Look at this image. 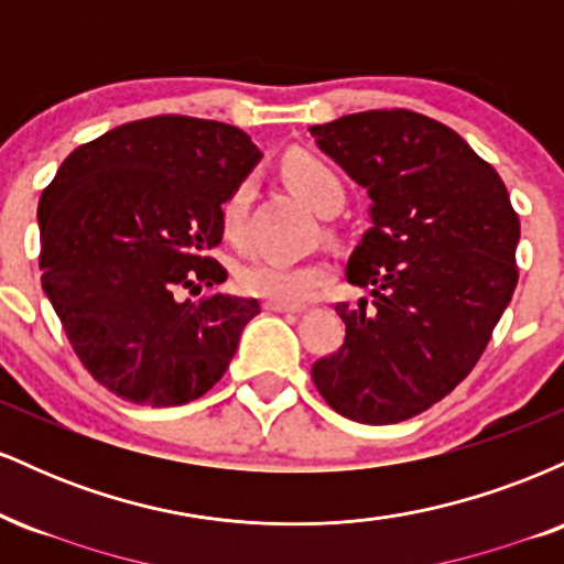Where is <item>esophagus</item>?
<instances>
[{"mask_svg": "<svg viewBox=\"0 0 564 564\" xmlns=\"http://www.w3.org/2000/svg\"><path fill=\"white\" fill-rule=\"evenodd\" d=\"M262 307L268 310V313H302L300 304H283V302H273V300L264 302Z\"/></svg>", "mask_w": 564, "mask_h": 564, "instance_id": "esophagus-1", "label": "esophagus"}]
</instances>
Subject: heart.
<instances>
[{
    "mask_svg": "<svg viewBox=\"0 0 564 564\" xmlns=\"http://www.w3.org/2000/svg\"><path fill=\"white\" fill-rule=\"evenodd\" d=\"M283 183L300 196L310 209L326 215L334 206H341L345 191L339 177L326 161L313 153L294 151L281 164ZM243 215H246V187H236L225 198L219 223H223L225 238L238 243L243 238ZM326 281V268L315 262H283V260H254L241 270V289L246 294L262 296L283 304H300L315 294Z\"/></svg>",
    "mask_w": 564,
    "mask_h": 564,
    "instance_id": "heart-1",
    "label": "heart"
}]
</instances>
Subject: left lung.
I'll use <instances>...</instances> for the list:
<instances>
[{
    "mask_svg": "<svg viewBox=\"0 0 564 564\" xmlns=\"http://www.w3.org/2000/svg\"><path fill=\"white\" fill-rule=\"evenodd\" d=\"M310 134L371 198L345 270L371 300L336 304L345 345L313 381L349 422H405L482 355L517 286L520 219L494 166L422 113H349Z\"/></svg>",
    "mask_w": 564,
    "mask_h": 564,
    "instance_id": "obj_1",
    "label": "left lung"
}]
</instances>
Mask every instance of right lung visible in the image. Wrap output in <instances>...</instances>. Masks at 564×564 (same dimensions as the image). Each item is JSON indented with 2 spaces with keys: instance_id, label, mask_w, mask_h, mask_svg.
<instances>
[{
  "instance_id": "add662e5",
  "label": "right lung",
  "mask_w": 564,
  "mask_h": 564,
  "mask_svg": "<svg viewBox=\"0 0 564 564\" xmlns=\"http://www.w3.org/2000/svg\"><path fill=\"white\" fill-rule=\"evenodd\" d=\"M243 129L191 116L129 121L76 148L39 198L42 289L68 341L116 398L174 408L228 371L260 302L180 289L228 273L225 198L260 164Z\"/></svg>"
}]
</instances>
